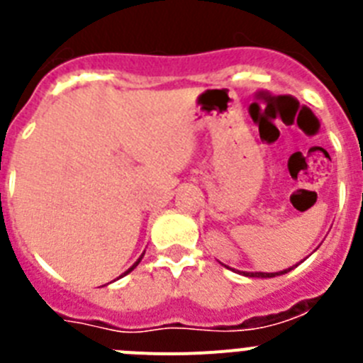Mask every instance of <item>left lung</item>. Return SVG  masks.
<instances>
[{"instance_id": "1", "label": "left lung", "mask_w": 363, "mask_h": 363, "mask_svg": "<svg viewBox=\"0 0 363 363\" xmlns=\"http://www.w3.org/2000/svg\"><path fill=\"white\" fill-rule=\"evenodd\" d=\"M296 267V265H294ZM294 267H289V269H284V271L280 272H243L245 277H251V278H274V277H280V274H285V272H289L291 269Z\"/></svg>"}]
</instances>
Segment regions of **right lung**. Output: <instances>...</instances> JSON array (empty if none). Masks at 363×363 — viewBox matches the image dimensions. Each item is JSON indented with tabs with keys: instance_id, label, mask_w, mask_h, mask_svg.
Returning a JSON list of instances; mask_svg holds the SVG:
<instances>
[{
	"instance_id": "1",
	"label": "right lung",
	"mask_w": 363,
	"mask_h": 363,
	"mask_svg": "<svg viewBox=\"0 0 363 363\" xmlns=\"http://www.w3.org/2000/svg\"><path fill=\"white\" fill-rule=\"evenodd\" d=\"M143 255H145V252H143ZM143 255H142V256H140V258H138V262H136V264H134V265H133V267H130V269H129V271H125V272H123V274H121V277H125V274H129V272H130V271H133V269H134V267H136V265H138V264H140V262H142ZM121 277H120V278H121Z\"/></svg>"
}]
</instances>
